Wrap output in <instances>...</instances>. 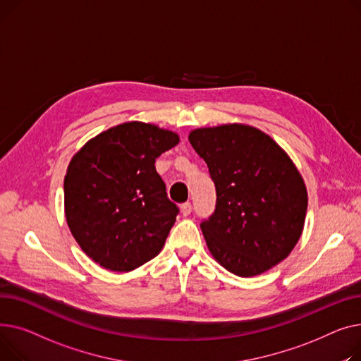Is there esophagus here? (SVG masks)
<instances>
[{
	"mask_svg": "<svg viewBox=\"0 0 361 361\" xmlns=\"http://www.w3.org/2000/svg\"><path fill=\"white\" fill-rule=\"evenodd\" d=\"M180 213L183 217H188L190 213H192V205H190V202H185L180 205Z\"/></svg>",
	"mask_w": 361,
	"mask_h": 361,
	"instance_id": "esophagus-1",
	"label": "esophagus"
}]
</instances>
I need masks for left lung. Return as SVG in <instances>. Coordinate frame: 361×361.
<instances>
[{
    "label": "left lung",
    "instance_id": "obj_1",
    "mask_svg": "<svg viewBox=\"0 0 361 361\" xmlns=\"http://www.w3.org/2000/svg\"><path fill=\"white\" fill-rule=\"evenodd\" d=\"M208 166L217 202L201 223L211 255L239 277L259 275L299 242L307 190L288 154L269 135L243 123L190 131Z\"/></svg>",
    "mask_w": 361,
    "mask_h": 361
}]
</instances>
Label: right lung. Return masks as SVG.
<instances>
[{
  "mask_svg": "<svg viewBox=\"0 0 361 361\" xmlns=\"http://www.w3.org/2000/svg\"><path fill=\"white\" fill-rule=\"evenodd\" d=\"M178 142L172 131L133 121L100 133L73 156L63 179L66 217L100 267L128 272L160 253L179 208L154 163Z\"/></svg>",
  "mask_w": 361,
  "mask_h": 361,
  "instance_id": "add662e5",
  "label": "right lung"
}]
</instances>
